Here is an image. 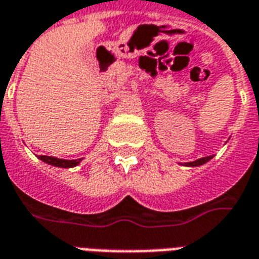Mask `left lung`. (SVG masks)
I'll use <instances>...</instances> for the list:
<instances>
[{
	"label": "left lung",
	"instance_id": "obj_1",
	"mask_svg": "<svg viewBox=\"0 0 259 259\" xmlns=\"http://www.w3.org/2000/svg\"><path fill=\"white\" fill-rule=\"evenodd\" d=\"M212 157H204V158H200V159H197V161H193V162H186L185 165L186 166H200L202 163L208 162Z\"/></svg>",
	"mask_w": 259,
	"mask_h": 259
}]
</instances>
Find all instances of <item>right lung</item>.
I'll list each match as a JSON object with an SVG mask.
<instances>
[{"label": "right lung", "instance_id": "right-lung-1", "mask_svg": "<svg viewBox=\"0 0 259 259\" xmlns=\"http://www.w3.org/2000/svg\"><path fill=\"white\" fill-rule=\"evenodd\" d=\"M40 159L44 161L48 165H54V166H58V168H73L76 165H79L81 159H59L55 157H47V155H40Z\"/></svg>", "mask_w": 259, "mask_h": 259}]
</instances>
